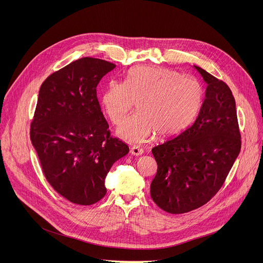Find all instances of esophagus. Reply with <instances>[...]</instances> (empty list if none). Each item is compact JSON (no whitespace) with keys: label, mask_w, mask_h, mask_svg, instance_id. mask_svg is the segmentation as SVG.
Here are the masks:
<instances>
[{"label":"esophagus","mask_w":263,"mask_h":263,"mask_svg":"<svg viewBox=\"0 0 263 263\" xmlns=\"http://www.w3.org/2000/svg\"><path fill=\"white\" fill-rule=\"evenodd\" d=\"M130 154H131L132 156L139 157V156H142V155L144 154V150L141 149V148H139V147H132V148L130 149Z\"/></svg>","instance_id":"esophagus-1"}]
</instances>
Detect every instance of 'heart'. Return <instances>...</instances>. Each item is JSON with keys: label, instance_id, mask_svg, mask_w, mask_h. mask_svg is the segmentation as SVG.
I'll list each match as a JSON object with an SVG mask.
<instances>
[{"label": "heart", "instance_id": "b5f03b06", "mask_svg": "<svg viewBox=\"0 0 263 263\" xmlns=\"http://www.w3.org/2000/svg\"><path fill=\"white\" fill-rule=\"evenodd\" d=\"M202 97L195 80L167 68L140 66L132 69L126 83L110 82L101 102L116 124L137 103L139 114L124 120L117 135L130 144H142L154 132L162 137L182 132L198 114Z\"/></svg>", "mask_w": 263, "mask_h": 263}]
</instances>
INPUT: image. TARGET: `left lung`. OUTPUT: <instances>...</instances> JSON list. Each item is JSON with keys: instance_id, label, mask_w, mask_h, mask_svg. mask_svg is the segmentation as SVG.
Returning <instances> with one entry per match:
<instances>
[{"instance_id": "left-lung-1", "label": "left lung", "mask_w": 263, "mask_h": 263, "mask_svg": "<svg viewBox=\"0 0 263 263\" xmlns=\"http://www.w3.org/2000/svg\"><path fill=\"white\" fill-rule=\"evenodd\" d=\"M206 85L198 116L175 137L153 148L158 172L153 200L172 214L208 202L222 187L241 150L236 101L230 88L194 66Z\"/></svg>"}]
</instances>
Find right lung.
Instances as JSON below:
<instances>
[{"instance_id":"right-lung-1","label":"right lung","mask_w":263,"mask_h":263,"mask_svg":"<svg viewBox=\"0 0 263 263\" xmlns=\"http://www.w3.org/2000/svg\"><path fill=\"white\" fill-rule=\"evenodd\" d=\"M115 67L83 58L51 74L39 89L31 141L49 183L76 204L102 199L106 175L129 153L109 136L97 98V86Z\"/></svg>"}]
</instances>
